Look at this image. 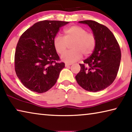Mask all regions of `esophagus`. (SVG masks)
Returning <instances> with one entry per match:
<instances>
[{"label": "esophagus", "mask_w": 132, "mask_h": 132, "mask_svg": "<svg viewBox=\"0 0 132 132\" xmlns=\"http://www.w3.org/2000/svg\"><path fill=\"white\" fill-rule=\"evenodd\" d=\"M71 65V63H65V66H69Z\"/></svg>", "instance_id": "esophagus-1"}]
</instances>
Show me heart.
<instances>
[{
  "label": "heart",
  "instance_id": "obj_1",
  "mask_svg": "<svg viewBox=\"0 0 132 132\" xmlns=\"http://www.w3.org/2000/svg\"><path fill=\"white\" fill-rule=\"evenodd\" d=\"M64 37L57 35L53 39V45L56 52L62 55L71 44L72 50L67 51L62 56L63 61L72 63L81 57L82 54L89 56L95 50L97 38L92 32H87L86 29L79 26H72L64 31Z\"/></svg>",
  "mask_w": 132,
  "mask_h": 132
}]
</instances>
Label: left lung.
Masks as SVG:
<instances>
[{
    "mask_svg": "<svg viewBox=\"0 0 132 132\" xmlns=\"http://www.w3.org/2000/svg\"><path fill=\"white\" fill-rule=\"evenodd\" d=\"M97 38L95 50L84 63L76 80L82 88L90 92L103 90L112 83L119 70L121 51L113 33L102 24L93 20H84Z\"/></svg>",
    "mask_w": 132,
    "mask_h": 132,
    "instance_id": "left-lung-1",
    "label": "left lung"
}]
</instances>
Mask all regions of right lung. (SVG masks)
I'll return each mask as SVG.
<instances>
[{"instance_id": "add662e5", "label": "right lung", "mask_w": 132, "mask_h": 132, "mask_svg": "<svg viewBox=\"0 0 132 132\" xmlns=\"http://www.w3.org/2000/svg\"><path fill=\"white\" fill-rule=\"evenodd\" d=\"M69 22L44 20L35 23L20 37L14 55L17 76L27 88L43 93L54 86L63 62L53 45L60 28Z\"/></svg>"}]
</instances>
